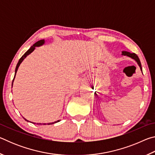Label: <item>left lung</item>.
Wrapping results in <instances>:
<instances>
[{
  "label": "left lung",
  "mask_w": 155,
  "mask_h": 155,
  "mask_svg": "<svg viewBox=\"0 0 155 155\" xmlns=\"http://www.w3.org/2000/svg\"><path fill=\"white\" fill-rule=\"evenodd\" d=\"M122 55L127 56L128 57H130L131 59H134L135 61L137 63V64L139 65V66H140V70H141V72H142V68H141V64L140 60V59H139V57H138L137 54H135V53H130V52H127V51H122Z\"/></svg>",
  "instance_id": "obj_1"
}]
</instances>
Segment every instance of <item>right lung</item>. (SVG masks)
I'll use <instances>...</instances> for the list:
<instances>
[{
	"mask_svg": "<svg viewBox=\"0 0 155 155\" xmlns=\"http://www.w3.org/2000/svg\"><path fill=\"white\" fill-rule=\"evenodd\" d=\"M45 43V41H44V40H40V41H37L36 43H35L33 44V45L31 47V48L28 50V51L25 52V53L23 54L22 55V57H21V58L20 59V60H19V61L18 62V64H17V65H16V68H15V75H14V79H13V82H12V86H13V83H14V78H15V74H16V72H17V71H18V68H19V66H20V64L22 62V61L23 60H24L26 57H27L28 54H31V52H32L35 49V47H38V46H42L43 44ZM23 118H24L26 121H27V122H29L28 121V120H27V119H25V117H23ZM60 120H57V121H55V122H51V123H42V124H41V123H37V124H44V125H46V124H48V125H49V124H54V123H56V122H59ZM31 122V123H33V124H36V123H34V122Z\"/></svg>",
	"mask_w": 155,
	"mask_h": 155,
	"instance_id": "1",
	"label": "right lung"
}]
</instances>
